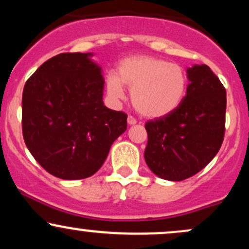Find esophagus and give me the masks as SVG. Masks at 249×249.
<instances>
[{
    "mask_svg": "<svg viewBox=\"0 0 249 249\" xmlns=\"http://www.w3.org/2000/svg\"><path fill=\"white\" fill-rule=\"evenodd\" d=\"M127 123H128V125H134V124H137V119L132 116H128L127 117Z\"/></svg>",
    "mask_w": 249,
    "mask_h": 249,
    "instance_id": "obj_1",
    "label": "esophagus"
}]
</instances>
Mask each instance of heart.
<instances>
[{"label": "heart", "mask_w": 249, "mask_h": 249, "mask_svg": "<svg viewBox=\"0 0 249 249\" xmlns=\"http://www.w3.org/2000/svg\"><path fill=\"white\" fill-rule=\"evenodd\" d=\"M107 95L115 102L125 98L124 85L131 89L134 108L147 118H160L176 111L186 96L188 77L176 63L148 55L124 58L105 81Z\"/></svg>", "instance_id": "heart-1"}]
</instances>
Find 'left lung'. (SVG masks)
<instances>
[{"label":"left lung","instance_id":"obj_1","mask_svg":"<svg viewBox=\"0 0 249 249\" xmlns=\"http://www.w3.org/2000/svg\"><path fill=\"white\" fill-rule=\"evenodd\" d=\"M186 96L171 115L145 124V161L159 178L181 181L202 170L225 136L226 90L206 64L187 69Z\"/></svg>","mask_w":249,"mask_h":249}]
</instances>
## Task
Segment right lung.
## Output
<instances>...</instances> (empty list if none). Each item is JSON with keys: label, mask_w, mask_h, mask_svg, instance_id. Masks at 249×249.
<instances>
[{"label": "right lung", "mask_w": 249, "mask_h": 249, "mask_svg": "<svg viewBox=\"0 0 249 249\" xmlns=\"http://www.w3.org/2000/svg\"><path fill=\"white\" fill-rule=\"evenodd\" d=\"M92 53H64L28 79L22 96V131L28 150L47 172L77 180L95 174L127 115L103 103L102 69Z\"/></svg>", "instance_id": "obj_1"}]
</instances>
